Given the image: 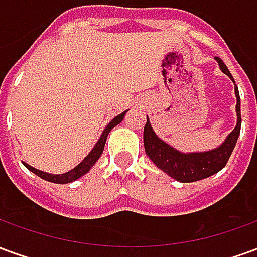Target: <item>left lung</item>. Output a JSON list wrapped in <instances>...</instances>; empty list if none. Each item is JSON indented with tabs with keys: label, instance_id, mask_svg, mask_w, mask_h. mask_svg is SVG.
<instances>
[{
	"label": "left lung",
	"instance_id": "1",
	"mask_svg": "<svg viewBox=\"0 0 257 257\" xmlns=\"http://www.w3.org/2000/svg\"><path fill=\"white\" fill-rule=\"evenodd\" d=\"M216 60L220 66L221 71L227 74L234 81L231 73L228 71L226 64L223 63V60L217 56H216ZM235 96H237L238 115L237 126L227 136V139L220 147L212 151H206V153L183 154L160 139L151 128L150 121L147 119L145 125V132H143L146 154L150 157L151 161L154 162L160 169H162L171 178L176 179L178 182H182V183H191V182L202 180V179L209 178L212 175L221 171L226 167L227 161L235 147L239 132H241V103H239L238 88H235Z\"/></svg>",
	"mask_w": 257,
	"mask_h": 257
}]
</instances>
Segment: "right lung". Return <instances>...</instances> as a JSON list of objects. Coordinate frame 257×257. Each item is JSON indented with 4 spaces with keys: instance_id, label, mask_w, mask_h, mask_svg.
I'll return each instance as SVG.
<instances>
[{
    "instance_id": "right-lung-1",
    "label": "right lung",
    "mask_w": 257,
    "mask_h": 257,
    "mask_svg": "<svg viewBox=\"0 0 257 257\" xmlns=\"http://www.w3.org/2000/svg\"><path fill=\"white\" fill-rule=\"evenodd\" d=\"M125 114H126V111H123L122 114L117 115V117L112 119L111 122L107 125L106 129H104V131H103V134H101L100 139H99V142L96 143L95 147L92 149V151H90L88 156L85 157L84 161L81 162V164H78V165L74 168V169H71L70 172H66L63 173V175H51V173H45V172H42V171H38V169L30 167V165H27V164L25 162L26 168H27V169H30L33 173H36L37 176H40L41 179L48 180V182H51V183L66 184V183H70V182H74V180H77V179L81 178L82 175H85V173L88 172L90 168L93 167V164L99 160V157L101 156V153H103V150H104L106 139H107V136H108V134H110V131H111L115 125H118V123L122 121L123 117H125Z\"/></svg>"
}]
</instances>
